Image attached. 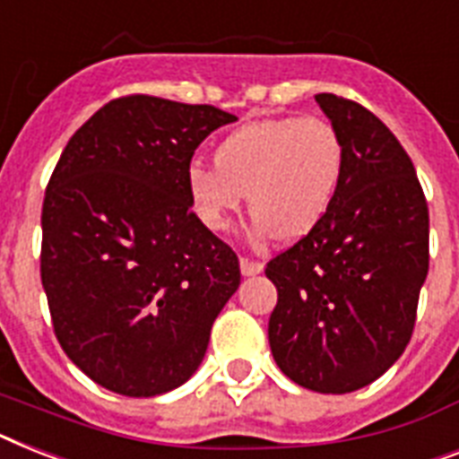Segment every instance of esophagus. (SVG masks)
<instances>
[{"instance_id": "34e87169", "label": "esophagus", "mask_w": 459, "mask_h": 459, "mask_svg": "<svg viewBox=\"0 0 459 459\" xmlns=\"http://www.w3.org/2000/svg\"><path fill=\"white\" fill-rule=\"evenodd\" d=\"M240 271H242V275H256V273H262V271H264V264L255 262V259H247V256H242Z\"/></svg>"}]
</instances>
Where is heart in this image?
Segmentation results:
<instances>
[{
    "label": "heart",
    "instance_id": "heart-1",
    "mask_svg": "<svg viewBox=\"0 0 459 459\" xmlns=\"http://www.w3.org/2000/svg\"><path fill=\"white\" fill-rule=\"evenodd\" d=\"M214 162L193 165L186 177L193 212L207 229L226 233L247 195L256 236L297 240L330 210L344 152L330 122L271 117L229 134Z\"/></svg>",
    "mask_w": 459,
    "mask_h": 459
}]
</instances>
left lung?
Here are the masks:
<instances>
[{
	"instance_id": "left-lung-1",
	"label": "left lung",
	"mask_w": 459,
	"mask_h": 459,
	"mask_svg": "<svg viewBox=\"0 0 459 459\" xmlns=\"http://www.w3.org/2000/svg\"><path fill=\"white\" fill-rule=\"evenodd\" d=\"M344 165L325 217L266 266L268 344L292 382L349 394L401 359L429 271V210L403 145L370 110L318 94Z\"/></svg>"
}]
</instances>
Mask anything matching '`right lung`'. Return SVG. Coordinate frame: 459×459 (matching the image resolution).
Masks as SVG:
<instances>
[{"mask_svg": "<svg viewBox=\"0 0 459 459\" xmlns=\"http://www.w3.org/2000/svg\"><path fill=\"white\" fill-rule=\"evenodd\" d=\"M236 120L125 96L61 152L42 207V285L63 351L96 385L160 396L203 363L240 264L191 212L186 177L197 145Z\"/></svg>", "mask_w": 459, "mask_h": 459, "instance_id": "right-lung-1", "label": "right lung"}]
</instances>
